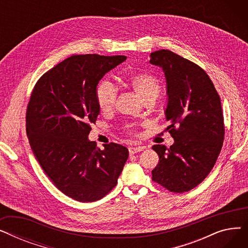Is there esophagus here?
Segmentation results:
<instances>
[{"label":"esophagus","instance_id":"1","mask_svg":"<svg viewBox=\"0 0 248 248\" xmlns=\"http://www.w3.org/2000/svg\"><path fill=\"white\" fill-rule=\"evenodd\" d=\"M142 150H144V148H142V147H129V148H128L129 155L137 154V153H139V152H141Z\"/></svg>","mask_w":248,"mask_h":248}]
</instances>
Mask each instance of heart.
Returning <instances> with one entry per match:
<instances>
[{"label": "heart", "instance_id": "obj_1", "mask_svg": "<svg viewBox=\"0 0 248 248\" xmlns=\"http://www.w3.org/2000/svg\"><path fill=\"white\" fill-rule=\"evenodd\" d=\"M127 83L139 94L142 101L155 99L160 94L161 87L155 78L147 72H138L126 79ZM96 103L102 112H109L114 107L116 89L109 81H101L95 90Z\"/></svg>", "mask_w": 248, "mask_h": 248}]
</instances>
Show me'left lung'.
Here are the masks:
<instances>
[{"label": "left lung", "instance_id": "left-lung-1", "mask_svg": "<svg viewBox=\"0 0 248 248\" xmlns=\"http://www.w3.org/2000/svg\"><path fill=\"white\" fill-rule=\"evenodd\" d=\"M150 63L165 73L167 128L174 144L155 145L159 164L153 181L169 191L183 193L199 185L214 167L224 140L220 97L213 82L197 64L170 50L151 53Z\"/></svg>", "mask_w": 248, "mask_h": 248}]
</instances>
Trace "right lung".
<instances>
[{
	"mask_svg": "<svg viewBox=\"0 0 248 248\" xmlns=\"http://www.w3.org/2000/svg\"><path fill=\"white\" fill-rule=\"evenodd\" d=\"M125 56L73 55L43 74L32 91L26 132L32 152L58 190L79 202H94L112 190L128 158L119 144L96 147L88 139L99 114L95 90Z\"/></svg>",
	"mask_w": 248,
	"mask_h": 248,
	"instance_id": "1",
	"label": "right lung"
}]
</instances>
